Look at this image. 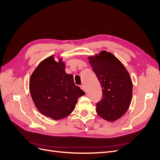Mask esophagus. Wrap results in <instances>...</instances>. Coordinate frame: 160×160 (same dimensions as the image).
Here are the masks:
<instances>
[{
    "label": "esophagus",
    "instance_id": "obj_1",
    "mask_svg": "<svg viewBox=\"0 0 160 160\" xmlns=\"http://www.w3.org/2000/svg\"><path fill=\"white\" fill-rule=\"evenodd\" d=\"M80 88H81V89H82V90H84V92L86 91V87H85L84 85H81V86H80Z\"/></svg>",
    "mask_w": 160,
    "mask_h": 160
}]
</instances>
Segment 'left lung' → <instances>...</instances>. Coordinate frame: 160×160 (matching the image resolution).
Returning <instances> with one entry per match:
<instances>
[{
	"instance_id": "obj_1",
	"label": "left lung",
	"mask_w": 160,
	"mask_h": 160,
	"mask_svg": "<svg viewBox=\"0 0 160 160\" xmlns=\"http://www.w3.org/2000/svg\"><path fill=\"white\" fill-rule=\"evenodd\" d=\"M89 59L102 88V99L96 104L97 113L107 121L119 119L131 102V76L121 61L111 52L103 51Z\"/></svg>"
}]
</instances>
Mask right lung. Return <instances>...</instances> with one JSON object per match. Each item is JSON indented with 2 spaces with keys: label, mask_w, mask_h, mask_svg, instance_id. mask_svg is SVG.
<instances>
[{
  "label": "right lung",
  "mask_w": 160,
  "mask_h": 160,
  "mask_svg": "<svg viewBox=\"0 0 160 160\" xmlns=\"http://www.w3.org/2000/svg\"><path fill=\"white\" fill-rule=\"evenodd\" d=\"M29 92L41 113L54 120L63 119L74 111L78 99L85 95L75 85L73 76L65 72V64L53 56L41 62L32 74Z\"/></svg>",
  "instance_id": "obj_1"
}]
</instances>
